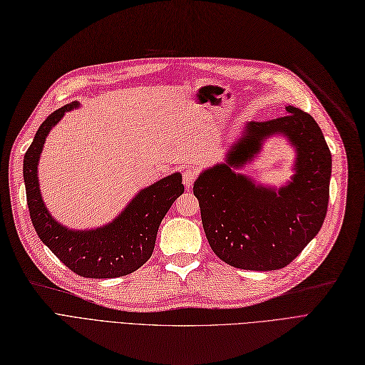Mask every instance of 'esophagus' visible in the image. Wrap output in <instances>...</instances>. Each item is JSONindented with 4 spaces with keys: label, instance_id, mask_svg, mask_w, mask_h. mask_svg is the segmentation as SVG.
I'll return each mask as SVG.
<instances>
[{
    "label": "esophagus",
    "instance_id": "1",
    "mask_svg": "<svg viewBox=\"0 0 365 365\" xmlns=\"http://www.w3.org/2000/svg\"><path fill=\"white\" fill-rule=\"evenodd\" d=\"M195 179H197V171L194 168H186L183 171V185L186 190H190L192 183L195 182Z\"/></svg>",
    "mask_w": 365,
    "mask_h": 365
}]
</instances>
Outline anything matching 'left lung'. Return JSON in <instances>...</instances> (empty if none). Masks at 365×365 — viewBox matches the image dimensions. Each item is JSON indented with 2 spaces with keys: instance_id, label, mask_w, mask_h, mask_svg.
<instances>
[{
  "instance_id": "left-lung-1",
  "label": "left lung",
  "mask_w": 365,
  "mask_h": 365,
  "mask_svg": "<svg viewBox=\"0 0 365 365\" xmlns=\"http://www.w3.org/2000/svg\"><path fill=\"white\" fill-rule=\"evenodd\" d=\"M287 115L247 123L225 162L202 171L194 182L210 249L242 269L272 272L287 267L320 232L327 212L332 156L322 128L294 106ZM282 134L297 150L294 175L279 190L237 173L269 135Z\"/></svg>"
}]
</instances>
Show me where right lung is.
<instances>
[{"instance_id":"add662e5","label":"right lung","mask_w":365,"mask_h":365,"mask_svg":"<svg viewBox=\"0 0 365 365\" xmlns=\"http://www.w3.org/2000/svg\"><path fill=\"white\" fill-rule=\"evenodd\" d=\"M80 108L73 101L54 110L36 132L24 156V182L29 212L41 241L78 276L113 279L143 267L153 253L160 221L174 200L183 194L180 173H173L140 190L121 214L96 229L76 230L63 226L46 209L38 178V165L45 139L69 110Z\"/></svg>"}]
</instances>
